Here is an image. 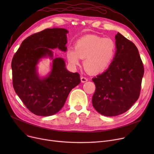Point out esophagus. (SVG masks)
I'll return each mask as SVG.
<instances>
[{
	"instance_id": "1",
	"label": "esophagus",
	"mask_w": 154,
	"mask_h": 154,
	"mask_svg": "<svg viewBox=\"0 0 154 154\" xmlns=\"http://www.w3.org/2000/svg\"><path fill=\"white\" fill-rule=\"evenodd\" d=\"M80 80H81V82H83V83L87 81V79L86 77H83V76H82L81 77H80Z\"/></svg>"
}]
</instances>
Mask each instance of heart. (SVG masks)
Returning <instances> with one entry per match:
<instances>
[{
	"label": "heart",
	"mask_w": 154,
	"mask_h": 154,
	"mask_svg": "<svg viewBox=\"0 0 154 154\" xmlns=\"http://www.w3.org/2000/svg\"><path fill=\"white\" fill-rule=\"evenodd\" d=\"M116 45L110 38L88 35L78 39L74 49L69 48L66 55L72 67L79 66L80 59H84L83 66L90 74H99L107 70L114 59Z\"/></svg>",
	"instance_id": "heart-1"
}]
</instances>
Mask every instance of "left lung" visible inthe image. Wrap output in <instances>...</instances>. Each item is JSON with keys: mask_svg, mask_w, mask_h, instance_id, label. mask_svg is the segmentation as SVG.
I'll list each match as a JSON object with an SVG mask.
<instances>
[{"mask_svg": "<svg viewBox=\"0 0 154 154\" xmlns=\"http://www.w3.org/2000/svg\"><path fill=\"white\" fill-rule=\"evenodd\" d=\"M116 53L110 67L92 79L94 109L112 117L127 111L139 99L144 67L135 45L120 33L116 35Z\"/></svg>", "mask_w": 154, "mask_h": 154, "instance_id": "1", "label": "left lung"}]
</instances>
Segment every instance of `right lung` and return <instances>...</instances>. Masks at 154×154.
Returning <instances> with one entry per match:
<instances>
[{
	"label": "right lung",
	"mask_w": 154,
	"mask_h": 154,
	"mask_svg": "<svg viewBox=\"0 0 154 154\" xmlns=\"http://www.w3.org/2000/svg\"><path fill=\"white\" fill-rule=\"evenodd\" d=\"M67 32L65 29L54 28L32 34L23 40L13 57L11 67L14 91L35 115L50 116L58 112L71 90L80 82L79 73L68 71L62 58L53 60L48 77L40 79L36 72L40 58L47 55L53 57L49 48L67 51Z\"/></svg>",
	"instance_id": "obj_1"
}]
</instances>
